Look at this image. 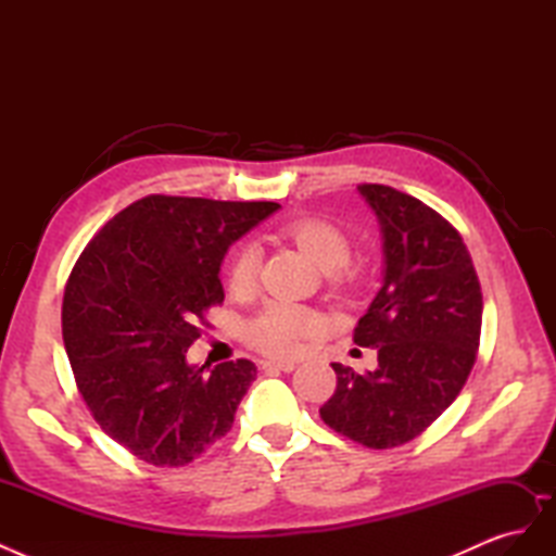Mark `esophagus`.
I'll list each match as a JSON object with an SVG mask.
<instances>
[{"mask_svg":"<svg viewBox=\"0 0 556 556\" xmlns=\"http://www.w3.org/2000/svg\"><path fill=\"white\" fill-rule=\"evenodd\" d=\"M294 362H290V359H285V362H278V359H268V362H264L262 364V368L264 371H285V374H290V371H294Z\"/></svg>","mask_w":556,"mask_h":556,"instance_id":"obj_1","label":"esophagus"}]
</instances>
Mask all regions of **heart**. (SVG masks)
<instances>
[{"mask_svg": "<svg viewBox=\"0 0 556 556\" xmlns=\"http://www.w3.org/2000/svg\"><path fill=\"white\" fill-rule=\"evenodd\" d=\"M285 237L292 239L306 255L329 274L331 285L343 290H355L362 282V268L348 264L350 239L348 233L323 217H304L282 229ZM260 268V255L252 245H243L231 255L227 280L233 294L248 292L255 285ZM323 331V317L315 311L290 304V301H274L264 306L245 325V341L266 355H294L301 343L315 339Z\"/></svg>", "mask_w": 556, "mask_h": 556, "instance_id": "b5f03b06", "label": "heart"}]
</instances>
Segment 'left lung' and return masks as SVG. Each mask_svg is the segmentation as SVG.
<instances>
[{
	"mask_svg": "<svg viewBox=\"0 0 556 556\" xmlns=\"http://www.w3.org/2000/svg\"><path fill=\"white\" fill-rule=\"evenodd\" d=\"M382 233V288L355 327L378 350L364 376L331 364L336 392L319 408L333 431L366 447L413 441L459 396L476 364L482 292L473 260L441 213L390 185H359Z\"/></svg>",
	"mask_w": 556,
	"mask_h": 556,
	"instance_id": "left-lung-1",
	"label": "left lung"
}]
</instances>
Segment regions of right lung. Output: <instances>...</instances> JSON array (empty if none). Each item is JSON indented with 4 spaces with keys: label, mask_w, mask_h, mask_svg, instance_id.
<instances>
[{
    "label": "right lung",
    "mask_w": 556,
    "mask_h": 556,
    "mask_svg": "<svg viewBox=\"0 0 556 556\" xmlns=\"http://www.w3.org/2000/svg\"><path fill=\"white\" fill-rule=\"evenodd\" d=\"M274 201L150 194L117 213L66 280L62 339L83 401L115 443L153 466H185L231 429L257 366L204 374L185 352L223 304L227 248Z\"/></svg>",
    "instance_id": "add662e5"
}]
</instances>
